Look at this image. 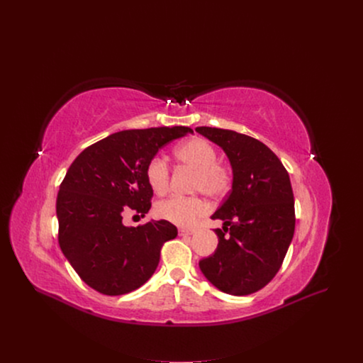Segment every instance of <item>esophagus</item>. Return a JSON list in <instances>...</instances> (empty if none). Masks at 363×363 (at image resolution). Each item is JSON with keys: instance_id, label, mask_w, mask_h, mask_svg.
Segmentation results:
<instances>
[{"instance_id": "esophagus-1", "label": "esophagus", "mask_w": 363, "mask_h": 363, "mask_svg": "<svg viewBox=\"0 0 363 363\" xmlns=\"http://www.w3.org/2000/svg\"><path fill=\"white\" fill-rule=\"evenodd\" d=\"M179 235L181 237H185V235H192L194 234V230H188V228H179Z\"/></svg>"}]
</instances>
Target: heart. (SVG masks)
Instances as JSON below:
<instances>
[{
	"label": "heart",
	"instance_id": "1",
	"mask_svg": "<svg viewBox=\"0 0 363 363\" xmlns=\"http://www.w3.org/2000/svg\"><path fill=\"white\" fill-rule=\"evenodd\" d=\"M175 158L195 172L192 191L210 198L224 196L231 186L230 169L218 164L216 147L203 139H191L175 149ZM146 179L152 191L164 195L169 189V168L164 158L155 157L146 168ZM206 211V203L199 198L172 196L158 203L157 214L175 225L189 227Z\"/></svg>",
	"mask_w": 363,
	"mask_h": 363
}]
</instances>
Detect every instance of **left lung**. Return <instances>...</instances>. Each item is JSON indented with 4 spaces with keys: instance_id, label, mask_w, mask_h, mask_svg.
Returning a JSON list of instances; mask_svg holds the SVG:
<instances>
[{
    "instance_id": "obj_1",
    "label": "left lung",
    "mask_w": 363,
    "mask_h": 363,
    "mask_svg": "<svg viewBox=\"0 0 363 363\" xmlns=\"http://www.w3.org/2000/svg\"><path fill=\"white\" fill-rule=\"evenodd\" d=\"M198 133L227 155L233 184L211 216L218 245L199 269L218 290L245 296L263 289L279 272L294 234V196L289 174L276 153L251 136L199 126Z\"/></svg>"
}]
</instances>
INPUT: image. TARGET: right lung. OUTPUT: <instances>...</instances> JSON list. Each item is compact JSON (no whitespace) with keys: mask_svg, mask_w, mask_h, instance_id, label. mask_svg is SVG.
Instances as JSON below:
<instances>
[{"mask_svg":"<svg viewBox=\"0 0 363 363\" xmlns=\"http://www.w3.org/2000/svg\"><path fill=\"white\" fill-rule=\"evenodd\" d=\"M191 128L130 129L86 147L60 185L56 213L59 244L80 279L99 293L121 296L145 284L160 263L161 247L177 237L174 224L150 220L126 227L122 214L150 210L147 164Z\"/></svg>","mask_w":363,"mask_h":363,"instance_id":"1","label":"right lung"}]
</instances>
